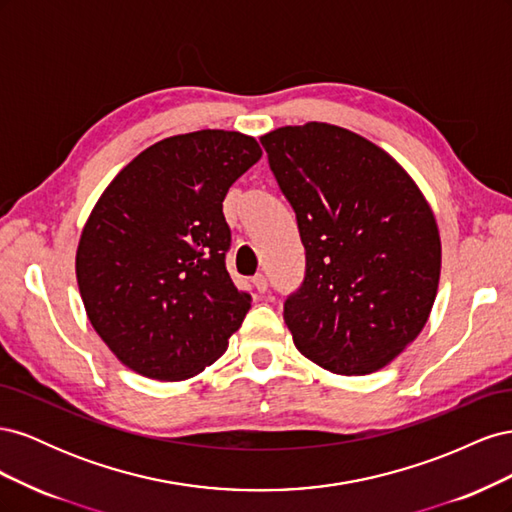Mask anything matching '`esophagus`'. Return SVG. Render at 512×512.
I'll return each instance as SVG.
<instances>
[{"label":"esophagus","instance_id":"esophagus-1","mask_svg":"<svg viewBox=\"0 0 512 512\" xmlns=\"http://www.w3.org/2000/svg\"><path fill=\"white\" fill-rule=\"evenodd\" d=\"M252 284H254V288H256L258 292H267V288H269V280H267V275H262V273L254 275Z\"/></svg>","mask_w":512,"mask_h":512}]
</instances>
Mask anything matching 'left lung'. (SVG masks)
Instances as JSON below:
<instances>
[{
    "instance_id": "left-lung-1",
    "label": "left lung",
    "mask_w": 512,
    "mask_h": 512,
    "mask_svg": "<svg viewBox=\"0 0 512 512\" xmlns=\"http://www.w3.org/2000/svg\"><path fill=\"white\" fill-rule=\"evenodd\" d=\"M260 143L305 247V280L284 303L294 346L333 374L382 369L436 301L442 245L429 203L389 153L346 128L309 121Z\"/></svg>"
}]
</instances>
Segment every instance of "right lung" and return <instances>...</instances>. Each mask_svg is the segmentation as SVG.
Wrapping results in <instances>:
<instances>
[{
    "label": "right lung",
    "instance_id": "1",
    "mask_svg": "<svg viewBox=\"0 0 512 512\" xmlns=\"http://www.w3.org/2000/svg\"><path fill=\"white\" fill-rule=\"evenodd\" d=\"M260 156L241 132L170 136L138 153L91 211L76 282L91 327L136 374L192 378L241 327L252 297L226 271L222 203Z\"/></svg>",
    "mask_w": 512,
    "mask_h": 512
}]
</instances>
